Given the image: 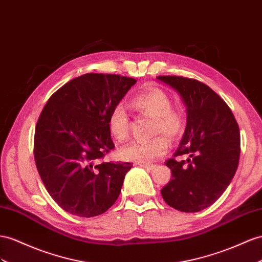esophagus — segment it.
Instances as JSON below:
<instances>
[{"instance_id":"esophagus-1","label":"esophagus","mask_w":262,"mask_h":262,"mask_svg":"<svg viewBox=\"0 0 262 262\" xmlns=\"http://www.w3.org/2000/svg\"><path fill=\"white\" fill-rule=\"evenodd\" d=\"M140 166L143 167V168H145L146 170H152V169H155V165H152V164H139Z\"/></svg>"}]
</instances>
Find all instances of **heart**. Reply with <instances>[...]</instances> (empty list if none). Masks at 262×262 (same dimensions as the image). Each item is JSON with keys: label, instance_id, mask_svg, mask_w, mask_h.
<instances>
[{"label": "heart", "instance_id": "obj_1", "mask_svg": "<svg viewBox=\"0 0 262 262\" xmlns=\"http://www.w3.org/2000/svg\"><path fill=\"white\" fill-rule=\"evenodd\" d=\"M132 106L144 116L152 118L151 139L146 142H133L120 150L125 160L139 164H149L164 156L169 147V139H177L183 135L186 127L184 112L172 108L168 94L154 89L138 94L132 99ZM107 126L111 135L117 142H124L129 134V117L125 107L117 104L110 112Z\"/></svg>", "mask_w": 262, "mask_h": 262}]
</instances>
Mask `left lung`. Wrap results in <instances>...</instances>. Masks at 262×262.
<instances>
[{
    "instance_id": "1",
    "label": "left lung",
    "mask_w": 262,
    "mask_h": 262,
    "mask_svg": "<svg viewBox=\"0 0 262 262\" xmlns=\"http://www.w3.org/2000/svg\"><path fill=\"white\" fill-rule=\"evenodd\" d=\"M182 96L187 126L173 158L171 179L162 189L167 205L184 212L209 207L229 186L240 157V132L225 100L209 86L183 76H157ZM187 156V161L176 157Z\"/></svg>"
}]
</instances>
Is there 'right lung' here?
I'll list each match as a JSON object with an SVG mask.
<instances>
[{
    "instance_id": "1",
    "label": "right lung",
    "mask_w": 262,
    "mask_h": 262,
    "mask_svg": "<svg viewBox=\"0 0 262 262\" xmlns=\"http://www.w3.org/2000/svg\"><path fill=\"white\" fill-rule=\"evenodd\" d=\"M136 79L87 73L49 98L38 117L34 158L46 190L63 209L95 217L115 204L132 163H100L115 148L107 126L110 112Z\"/></svg>"
}]
</instances>
